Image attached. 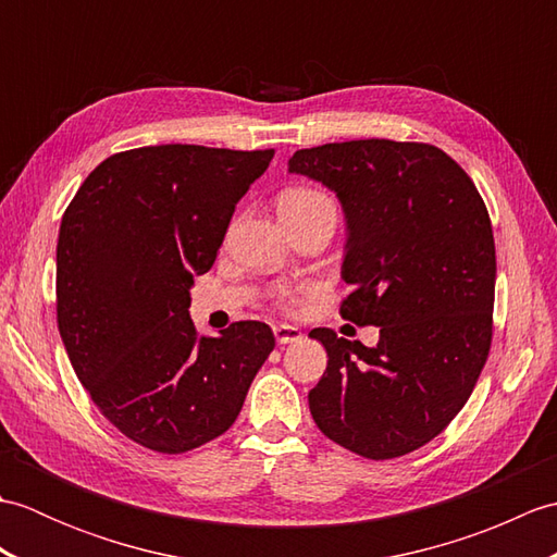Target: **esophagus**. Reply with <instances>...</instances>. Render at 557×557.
Returning a JSON list of instances; mask_svg holds the SVG:
<instances>
[{
  "mask_svg": "<svg viewBox=\"0 0 557 557\" xmlns=\"http://www.w3.org/2000/svg\"><path fill=\"white\" fill-rule=\"evenodd\" d=\"M301 330L294 327V325H275V339L280 345H289V342H297L301 339Z\"/></svg>",
  "mask_w": 557,
  "mask_h": 557,
  "instance_id": "esophagus-1",
  "label": "esophagus"
}]
</instances>
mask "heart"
Segmentation results:
<instances>
[{"label": "heart", "instance_id": "b5f03b06", "mask_svg": "<svg viewBox=\"0 0 557 557\" xmlns=\"http://www.w3.org/2000/svg\"><path fill=\"white\" fill-rule=\"evenodd\" d=\"M321 203H333L323 191H318V188H292L285 196L280 198V210L285 208H309V206H321ZM280 301L285 306L297 304V294L294 292H282L280 294Z\"/></svg>", "mask_w": 557, "mask_h": 557}]
</instances>
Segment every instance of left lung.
I'll use <instances>...</instances> for the list:
<instances>
[{"label": "left lung", "instance_id": "left-lung-1", "mask_svg": "<svg viewBox=\"0 0 557 557\" xmlns=\"http://www.w3.org/2000/svg\"><path fill=\"white\" fill-rule=\"evenodd\" d=\"M289 172L323 182L347 218L345 321L377 325V347L315 327L327 369L313 421L366 459H395L441 435L486 366L495 242L469 174L431 144L366 138L297 150Z\"/></svg>", "mask_w": 557, "mask_h": 557}]
</instances>
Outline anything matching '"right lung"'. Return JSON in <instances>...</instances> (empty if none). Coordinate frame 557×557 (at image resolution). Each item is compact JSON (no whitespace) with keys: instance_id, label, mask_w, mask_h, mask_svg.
Masks as SVG:
<instances>
[{"instance_id":"add662e5","label":"right lung","mask_w":557,"mask_h":557,"mask_svg":"<svg viewBox=\"0 0 557 557\" xmlns=\"http://www.w3.org/2000/svg\"><path fill=\"white\" fill-rule=\"evenodd\" d=\"M275 150L146 146L114 152L64 210L57 325L81 385L128 441L182 455L236 421L275 347L265 323L200 335L194 275L215 263L234 206Z\"/></svg>"}]
</instances>
